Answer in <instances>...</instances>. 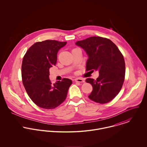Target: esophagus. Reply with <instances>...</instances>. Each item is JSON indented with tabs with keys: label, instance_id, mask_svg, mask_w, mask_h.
I'll return each instance as SVG.
<instances>
[{
	"label": "esophagus",
	"instance_id": "1",
	"mask_svg": "<svg viewBox=\"0 0 147 147\" xmlns=\"http://www.w3.org/2000/svg\"><path fill=\"white\" fill-rule=\"evenodd\" d=\"M75 81L77 83H84L85 81H84L83 79H80V78H77V79H75Z\"/></svg>",
	"mask_w": 147,
	"mask_h": 147
}]
</instances>
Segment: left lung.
<instances>
[{
	"instance_id": "8db88e82",
	"label": "left lung",
	"mask_w": 147,
	"mask_h": 147,
	"mask_svg": "<svg viewBox=\"0 0 147 147\" xmlns=\"http://www.w3.org/2000/svg\"><path fill=\"white\" fill-rule=\"evenodd\" d=\"M75 44L88 55L86 71H99L96 80L87 78L85 80L93 86L88 97L101 104L110 102L119 93L124 83L126 66L122 54L111 40L101 37H89Z\"/></svg>"
}]
</instances>
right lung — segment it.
<instances>
[{
  "instance_id": "obj_1",
  "label": "right lung",
  "mask_w": 147,
  "mask_h": 147,
  "mask_svg": "<svg viewBox=\"0 0 147 147\" xmlns=\"http://www.w3.org/2000/svg\"><path fill=\"white\" fill-rule=\"evenodd\" d=\"M67 42L46 40L36 42L26 51L21 65L22 81L32 101L38 106L53 109L65 100L72 80L64 78L52 84L49 69L57 61V53Z\"/></svg>"
}]
</instances>
